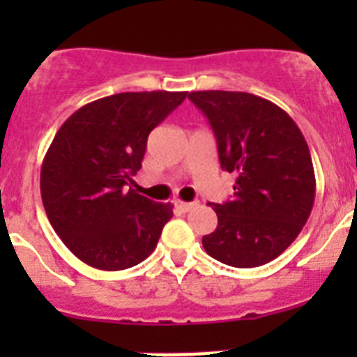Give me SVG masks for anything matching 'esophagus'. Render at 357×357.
<instances>
[{"label":"esophagus","mask_w":357,"mask_h":357,"mask_svg":"<svg viewBox=\"0 0 357 357\" xmlns=\"http://www.w3.org/2000/svg\"><path fill=\"white\" fill-rule=\"evenodd\" d=\"M175 206H176V209H181L182 213H188V211L193 209L197 204H195V202H175Z\"/></svg>","instance_id":"obj_1"}]
</instances>
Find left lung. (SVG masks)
I'll use <instances>...</instances> for the list:
<instances>
[{
	"label": "left lung",
	"mask_w": 357,
	"mask_h": 357,
	"mask_svg": "<svg viewBox=\"0 0 357 357\" xmlns=\"http://www.w3.org/2000/svg\"><path fill=\"white\" fill-rule=\"evenodd\" d=\"M188 98L207 116L222 169L236 175L234 198L214 204L207 254L236 268L279 257L301 234L314 204V169L307 143L288 112L239 91H195Z\"/></svg>",
	"instance_id": "8db88e82"
}]
</instances>
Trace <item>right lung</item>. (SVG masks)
Returning <instances> with one entry per match:
<instances>
[{
    "mask_svg": "<svg viewBox=\"0 0 357 357\" xmlns=\"http://www.w3.org/2000/svg\"><path fill=\"white\" fill-rule=\"evenodd\" d=\"M188 93L143 91L100 98L69 116L40 168V197L66 247L89 266L125 270L155 250L172 204L127 189L148 134Z\"/></svg>",
    "mask_w": 357,
    "mask_h": 357,
    "instance_id": "1",
    "label": "right lung"
}]
</instances>
